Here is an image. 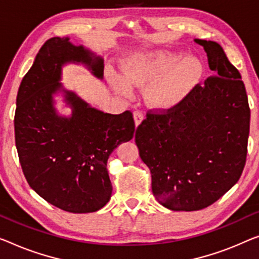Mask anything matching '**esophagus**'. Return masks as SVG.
<instances>
[{"label": "esophagus", "mask_w": 259, "mask_h": 259, "mask_svg": "<svg viewBox=\"0 0 259 259\" xmlns=\"http://www.w3.org/2000/svg\"><path fill=\"white\" fill-rule=\"evenodd\" d=\"M134 119H135V125H136V128H137V126L140 125L142 121H143V113H142V111H138V110L135 111Z\"/></svg>", "instance_id": "obj_1"}]
</instances>
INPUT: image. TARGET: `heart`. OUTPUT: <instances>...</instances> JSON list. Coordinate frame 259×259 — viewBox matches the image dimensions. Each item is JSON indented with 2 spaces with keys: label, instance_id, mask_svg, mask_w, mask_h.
I'll return each mask as SVG.
<instances>
[{
  "label": "heart",
  "instance_id": "1",
  "mask_svg": "<svg viewBox=\"0 0 259 259\" xmlns=\"http://www.w3.org/2000/svg\"><path fill=\"white\" fill-rule=\"evenodd\" d=\"M204 65L184 51H150L130 57L122 66V76H111L115 90L133 95L134 86L151 83L148 99L154 107L169 109L180 105L202 79Z\"/></svg>",
  "mask_w": 259,
  "mask_h": 259
}]
</instances>
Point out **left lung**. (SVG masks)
<instances>
[{
  "label": "left lung",
  "mask_w": 259,
  "mask_h": 259,
  "mask_svg": "<svg viewBox=\"0 0 259 259\" xmlns=\"http://www.w3.org/2000/svg\"><path fill=\"white\" fill-rule=\"evenodd\" d=\"M194 40L215 76L166 113L148 111L135 135L153 195L177 211L218 201L240 179L248 151L250 108L240 72L216 41Z\"/></svg>",
  "instance_id": "8db88e82"
}]
</instances>
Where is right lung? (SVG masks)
<instances>
[{
  "mask_svg": "<svg viewBox=\"0 0 259 259\" xmlns=\"http://www.w3.org/2000/svg\"><path fill=\"white\" fill-rule=\"evenodd\" d=\"M67 64H82L103 79L101 57L68 37L50 38L18 88L15 141L25 179L38 195L69 213H92L109 201L107 160L133 140L135 122L129 110L103 113L65 90L61 69ZM58 92L72 109L69 117L57 114L53 96Z\"/></svg>",
  "mask_w": 259,
  "mask_h": 259,
  "instance_id": "1",
  "label": "right lung"
}]
</instances>
